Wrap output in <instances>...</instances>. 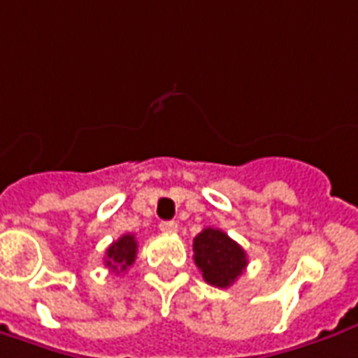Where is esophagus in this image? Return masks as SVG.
<instances>
[{
  "label": "esophagus",
  "mask_w": 358,
  "mask_h": 358,
  "mask_svg": "<svg viewBox=\"0 0 358 358\" xmlns=\"http://www.w3.org/2000/svg\"><path fill=\"white\" fill-rule=\"evenodd\" d=\"M159 229L162 233H176L178 231V223L176 221H160Z\"/></svg>",
  "instance_id": "1"
}]
</instances>
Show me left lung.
I'll return each mask as SVG.
<instances>
[{
  "label": "left lung",
  "mask_w": 358,
  "mask_h": 358,
  "mask_svg": "<svg viewBox=\"0 0 358 358\" xmlns=\"http://www.w3.org/2000/svg\"><path fill=\"white\" fill-rule=\"evenodd\" d=\"M194 261L203 280L229 288L247 268V252L227 233L213 227H206L194 239Z\"/></svg>",
  "instance_id": "obj_1"
}]
</instances>
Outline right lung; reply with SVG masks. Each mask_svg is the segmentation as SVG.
<instances>
[{"instance_id":"right-lung-1","label":"right lung","mask_w":358,"mask_h":358,"mask_svg":"<svg viewBox=\"0 0 358 358\" xmlns=\"http://www.w3.org/2000/svg\"><path fill=\"white\" fill-rule=\"evenodd\" d=\"M135 259H137V241L131 233L113 241L106 250V266L115 274L127 271Z\"/></svg>"}]
</instances>
